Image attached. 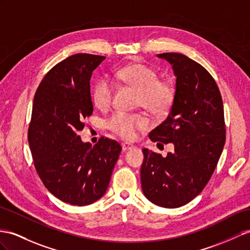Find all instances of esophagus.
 Masks as SVG:
<instances>
[{
  "mask_svg": "<svg viewBox=\"0 0 250 250\" xmlns=\"http://www.w3.org/2000/svg\"><path fill=\"white\" fill-rule=\"evenodd\" d=\"M121 146H123V151H127V150H130V149H132L133 148V145H130V144H126V143H125V144H123L121 145Z\"/></svg>",
  "mask_w": 250,
  "mask_h": 250,
  "instance_id": "esophagus-1",
  "label": "esophagus"
}]
</instances>
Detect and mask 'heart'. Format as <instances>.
<instances>
[{
	"instance_id": "heart-1",
	"label": "heart",
	"mask_w": 250,
	"mask_h": 250,
	"mask_svg": "<svg viewBox=\"0 0 250 250\" xmlns=\"http://www.w3.org/2000/svg\"><path fill=\"white\" fill-rule=\"evenodd\" d=\"M115 79L119 84L136 91V104L157 116L167 114L173 104V84L159 80L155 70L144 63H132L119 68L115 73ZM113 95L114 86L107 79L100 78L95 82L92 99L100 110H105L111 105ZM149 125V119L144 114L116 112L106 120L107 129L126 140L133 139L137 130H145Z\"/></svg>"
}]
</instances>
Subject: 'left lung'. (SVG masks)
<instances>
[{
    "mask_svg": "<svg viewBox=\"0 0 250 250\" xmlns=\"http://www.w3.org/2000/svg\"><path fill=\"white\" fill-rule=\"evenodd\" d=\"M176 77L167 119L149 134L152 142L173 144L167 156L144 149L140 169L145 196L157 206L177 208L191 202L209 182L225 145L220 89L206 68L177 53L157 55Z\"/></svg>",
    "mask_w": 250,
    "mask_h": 250,
    "instance_id": "8db88e82",
    "label": "left lung"
}]
</instances>
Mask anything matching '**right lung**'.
<instances>
[{
	"mask_svg": "<svg viewBox=\"0 0 250 250\" xmlns=\"http://www.w3.org/2000/svg\"><path fill=\"white\" fill-rule=\"evenodd\" d=\"M104 56L77 54L55 65L35 94L28 143L47 190L64 203L85 206L105 193L120 145L101 137L92 146L78 132L93 113L89 80Z\"/></svg>",
	"mask_w": 250,
	"mask_h": 250,
	"instance_id": "obj_1",
	"label": "right lung"
}]
</instances>
